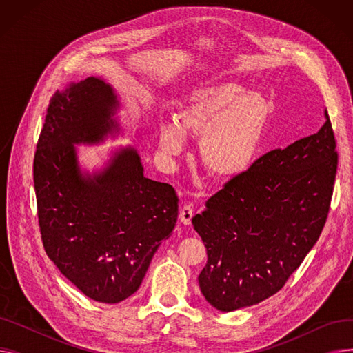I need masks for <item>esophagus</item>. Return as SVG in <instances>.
Segmentation results:
<instances>
[{
    "label": "esophagus",
    "mask_w": 353,
    "mask_h": 353,
    "mask_svg": "<svg viewBox=\"0 0 353 353\" xmlns=\"http://www.w3.org/2000/svg\"><path fill=\"white\" fill-rule=\"evenodd\" d=\"M193 216H194V212H193V208H192L190 205H186V206H183V208L180 209L179 219H180V221H181L183 225H186V226L192 225Z\"/></svg>",
    "instance_id": "1"
}]
</instances>
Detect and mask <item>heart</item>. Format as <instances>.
Returning <instances> with one entry per match:
<instances>
[{
	"mask_svg": "<svg viewBox=\"0 0 353 353\" xmlns=\"http://www.w3.org/2000/svg\"><path fill=\"white\" fill-rule=\"evenodd\" d=\"M273 117L270 100L257 91H243L232 81H219L193 90L179 105L174 123L159 130V150L176 157L184 136L200 140L199 159L219 180L243 176L253 165Z\"/></svg>",
	"mask_w": 353,
	"mask_h": 353,
	"instance_id": "heart-1",
	"label": "heart"
}]
</instances>
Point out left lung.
I'll use <instances>...</instances> for the list:
<instances>
[{
    "mask_svg": "<svg viewBox=\"0 0 353 353\" xmlns=\"http://www.w3.org/2000/svg\"><path fill=\"white\" fill-rule=\"evenodd\" d=\"M325 119L318 133L259 157L193 217L208 249L199 285L213 307L232 312L268 299L318 242L338 169L326 110Z\"/></svg>",
    "mask_w": 353,
    "mask_h": 353,
    "instance_id": "1",
    "label": "left lung"
}]
</instances>
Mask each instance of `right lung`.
Wrapping results in <instances>:
<instances>
[{"mask_svg":"<svg viewBox=\"0 0 353 353\" xmlns=\"http://www.w3.org/2000/svg\"><path fill=\"white\" fill-rule=\"evenodd\" d=\"M116 92L99 77L71 83L51 97L34 156V189L47 256L90 299L119 303L141 285L170 237L176 190L144 177L134 147L114 153L97 173H81L74 144L119 132Z\"/></svg>","mask_w":353,"mask_h":353,"instance_id":"obj_1","label":"right lung"}]
</instances>
